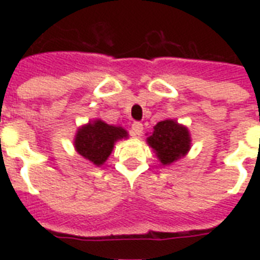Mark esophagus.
I'll list each match as a JSON object with an SVG mask.
<instances>
[{"instance_id":"34e87169","label":"esophagus","mask_w":260,"mask_h":260,"mask_svg":"<svg viewBox=\"0 0 260 260\" xmlns=\"http://www.w3.org/2000/svg\"><path fill=\"white\" fill-rule=\"evenodd\" d=\"M143 133V125L141 122H134L132 125V134L134 137H141Z\"/></svg>"}]
</instances>
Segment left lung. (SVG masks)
I'll return each mask as SVG.
<instances>
[{"instance_id":"1","label":"left lung","mask_w":260,"mask_h":260,"mask_svg":"<svg viewBox=\"0 0 260 260\" xmlns=\"http://www.w3.org/2000/svg\"><path fill=\"white\" fill-rule=\"evenodd\" d=\"M147 143L162 165H171L189 152L191 138L187 127L173 119H165L153 127Z\"/></svg>"}]
</instances>
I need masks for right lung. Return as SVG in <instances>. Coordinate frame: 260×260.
<instances>
[{
    "instance_id": "obj_1",
    "label": "right lung",
    "mask_w": 260,
    "mask_h": 260,
    "mask_svg": "<svg viewBox=\"0 0 260 260\" xmlns=\"http://www.w3.org/2000/svg\"><path fill=\"white\" fill-rule=\"evenodd\" d=\"M123 138H127V132L121 126H112L102 119H93L78 128L74 147L79 155L100 167L112 153L114 143Z\"/></svg>"
}]
</instances>
